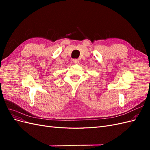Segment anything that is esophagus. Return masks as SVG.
<instances>
[{
	"label": "esophagus",
	"mask_w": 150,
	"mask_h": 150,
	"mask_svg": "<svg viewBox=\"0 0 150 150\" xmlns=\"http://www.w3.org/2000/svg\"><path fill=\"white\" fill-rule=\"evenodd\" d=\"M72 62H73V63L74 64H78V62H79V60L78 59H74L73 60H72Z\"/></svg>",
	"instance_id": "esophagus-1"
}]
</instances>
